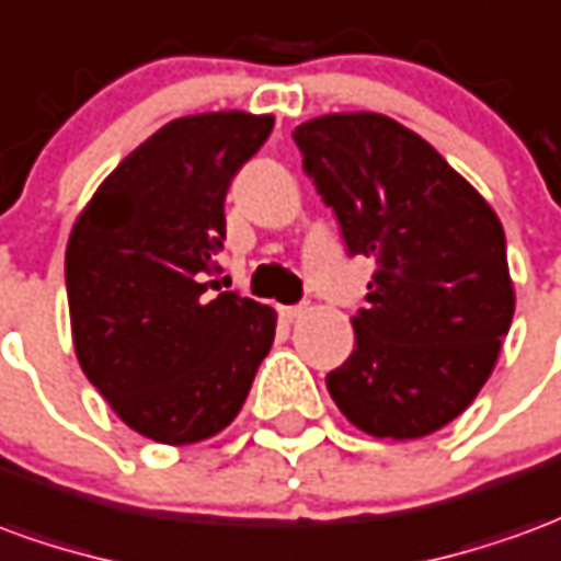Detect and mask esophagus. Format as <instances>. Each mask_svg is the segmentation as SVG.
Returning <instances> with one entry per match:
<instances>
[{"label": "esophagus", "mask_w": 561, "mask_h": 561, "mask_svg": "<svg viewBox=\"0 0 561 561\" xmlns=\"http://www.w3.org/2000/svg\"><path fill=\"white\" fill-rule=\"evenodd\" d=\"M307 309H309L307 304H294V307H282V316H285L288 321H294V319H300V316H304Z\"/></svg>", "instance_id": "34e87169"}]
</instances>
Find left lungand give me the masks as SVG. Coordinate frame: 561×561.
<instances>
[{"label": "left lung", "instance_id": "left-lung-1", "mask_svg": "<svg viewBox=\"0 0 561 561\" xmlns=\"http://www.w3.org/2000/svg\"><path fill=\"white\" fill-rule=\"evenodd\" d=\"M304 170L334 209L348 254L374 257L355 348L328 374L340 413L370 437L416 440L483 389L513 321L495 209L422 136L376 112L294 130Z\"/></svg>", "mask_w": 561, "mask_h": 561}]
</instances>
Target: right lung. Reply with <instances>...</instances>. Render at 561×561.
Listing matches in <instances>:
<instances>
[{
  "label": "right lung",
  "mask_w": 561,
  "mask_h": 561,
  "mask_svg": "<svg viewBox=\"0 0 561 561\" xmlns=\"http://www.w3.org/2000/svg\"><path fill=\"white\" fill-rule=\"evenodd\" d=\"M270 130L273 115L175 117L117 163L69 233L78 364L148 440L185 446L225 431L273 346V309L209 294L227 187Z\"/></svg>",
  "instance_id": "obj_1"
}]
</instances>
